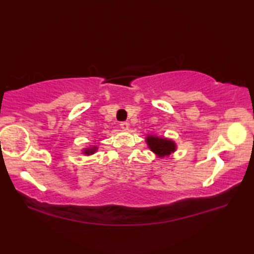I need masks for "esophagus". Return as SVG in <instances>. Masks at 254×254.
Listing matches in <instances>:
<instances>
[{"label": "esophagus", "instance_id": "1", "mask_svg": "<svg viewBox=\"0 0 254 254\" xmlns=\"http://www.w3.org/2000/svg\"><path fill=\"white\" fill-rule=\"evenodd\" d=\"M120 127H121L122 130L127 131V130H128V127H130V124H128L127 122H121V124H120Z\"/></svg>", "mask_w": 254, "mask_h": 254}]
</instances>
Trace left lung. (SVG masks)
<instances>
[{
  "label": "left lung",
  "mask_w": 254,
  "mask_h": 254,
  "mask_svg": "<svg viewBox=\"0 0 254 254\" xmlns=\"http://www.w3.org/2000/svg\"><path fill=\"white\" fill-rule=\"evenodd\" d=\"M145 143L150 151H152L158 158L169 157L177 150V144L175 141L165 136L148 134L145 136Z\"/></svg>",
  "instance_id": "1"
}]
</instances>
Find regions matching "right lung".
<instances>
[{
  "label": "right lung",
  "mask_w": 254,
  "mask_h": 254,
  "mask_svg": "<svg viewBox=\"0 0 254 254\" xmlns=\"http://www.w3.org/2000/svg\"><path fill=\"white\" fill-rule=\"evenodd\" d=\"M97 149H98V147H97L96 144L89 145V147H87V148L81 149V153L85 154V156H87V157H88V156H93L94 153H96Z\"/></svg>",
  "instance_id": "add662e5"
}]
</instances>
